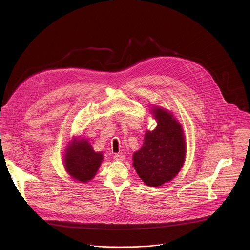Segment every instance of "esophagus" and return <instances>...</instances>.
Segmentation results:
<instances>
[{"mask_svg":"<svg viewBox=\"0 0 250 250\" xmlns=\"http://www.w3.org/2000/svg\"><path fill=\"white\" fill-rule=\"evenodd\" d=\"M114 159L116 161H123V160H125V155L122 153H116L114 155Z\"/></svg>","mask_w":250,"mask_h":250,"instance_id":"34e87169","label":"esophagus"}]
</instances>
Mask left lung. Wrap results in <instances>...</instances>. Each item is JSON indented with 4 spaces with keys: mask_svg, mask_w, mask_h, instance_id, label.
<instances>
[{
    "mask_svg": "<svg viewBox=\"0 0 250 250\" xmlns=\"http://www.w3.org/2000/svg\"><path fill=\"white\" fill-rule=\"evenodd\" d=\"M151 115L157 125L146 131L144 145L132 158L140 179L147 186L158 187L171 181L181 170L186 157V141L183 127L173 114L153 105Z\"/></svg>",
    "mask_w": 250,
    "mask_h": 250,
    "instance_id": "1",
    "label": "left lung"
}]
</instances>
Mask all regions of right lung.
<instances>
[{
  "instance_id": "right-lung-1",
  "label": "right lung",
  "mask_w": 250,
  "mask_h": 250,
  "mask_svg": "<svg viewBox=\"0 0 250 250\" xmlns=\"http://www.w3.org/2000/svg\"><path fill=\"white\" fill-rule=\"evenodd\" d=\"M63 157L66 172L80 183L93 179L104 159L103 152H96L87 138L78 136L69 142Z\"/></svg>"
}]
</instances>
